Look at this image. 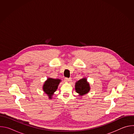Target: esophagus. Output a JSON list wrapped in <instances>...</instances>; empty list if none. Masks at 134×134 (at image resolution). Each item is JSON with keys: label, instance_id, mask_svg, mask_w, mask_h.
I'll return each mask as SVG.
<instances>
[{"label": "esophagus", "instance_id": "1", "mask_svg": "<svg viewBox=\"0 0 134 134\" xmlns=\"http://www.w3.org/2000/svg\"><path fill=\"white\" fill-rule=\"evenodd\" d=\"M65 81H66V82H70V81H71V79H70V78L66 77V78L65 79Z\"/></svg>", "mask_w": 134, "mask_h": 134}]
</instances>
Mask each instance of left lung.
<instances>
[{"instance_id":"1","label":"left lung","mask_w":134,"mask_h":134,"mask_svg":"<svg viewBox=\"0 0 134 134\" xmlns=\"http://www.w3.org/2000/svg\"><path fill=\"white\" fill-rule=\"evenodd\" d=\"M90 87L89 84L87 82L86 79H82L76 82L75 85L76 92L80 95H83L87 93L90 91Z\"/></svg>"}]
</instances>
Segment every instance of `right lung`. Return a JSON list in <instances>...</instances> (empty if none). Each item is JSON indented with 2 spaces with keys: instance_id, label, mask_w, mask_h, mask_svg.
I'll return each mask as SVG.
<instances>
[{
  "instance_id": "right-lung-1",
  "label": "right lung",
  "mask_w": 134,
  "mask_h": 134,
  "mask_svg": "<svg viewBox=\"0 0 134 134\" xmlns=\"http://www.w3.org/2000/svg\"><path fill=\"white\" fill-rule=\"evenodd\" d=\"M61 81L58 79H48L44 83L43 90L48 95L49 99H51L53 93L57 90L58 86Z\"/></svg>"
}]
</instances>
